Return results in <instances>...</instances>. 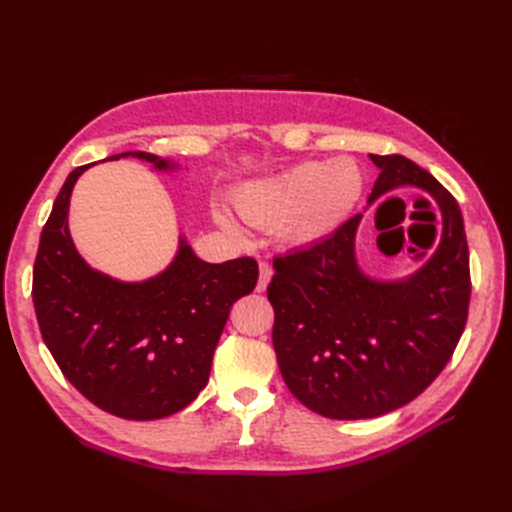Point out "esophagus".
<instances>
[{
	"label": "esophagus",
	"instance_id": "obj_1",
	"mask_svg": "<svg viewBox=\"0 0 512 512\" xmlns=\"http://www.w3.org/2000/svg\"><path fill=\"white\" fill-rule=\"evenodd\" d=\"M271 277H273V269H271L269 262H260V277H258L256 290H258V292L267 290V286H269V282H271Z\"/></svg>",
	"mask_w": 512,
	"mask_h": 512
}]
</instances>
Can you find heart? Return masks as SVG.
Segmentation results:
<instances>
[{"mask_svg":"<svg viewBox=\"0 0 512 512\" xmlns=\"http://www.w3.org/2000/svg\"><path fill=\"white\" fill-rule=\"evenodd\" d=\"M365 192L363 168L352 158L301 162L284 173L250 181L235 194V207L247 222L277 228L294 245H309L342 226ZM215 220L235 230L228 215L215 211Z\"/></svg>","mask_w":512,"mask_h":512,"instance_id":"1","label":"heart"}]
</instances>
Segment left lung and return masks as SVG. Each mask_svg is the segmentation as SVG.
<instances>
[{
  "label": "left lung",
  "instance_id": "1",
  "mask_svg": "<svg viewBox=\"0 0 512 512\" xmlns=\"http://www.w3.org/2000/svg\"><path fill=\"white\" fill-rule=\"evenodd\" d=\"M380 168L367 205L404 185L440 209V241L401 280H376L356 262L354 215L333 235L273 260V348L282 378L303 406L337 421L374 418L410 404L451 361L468 320L470 254L457 200L404 156Z\"/></svg>",
  "mask_w": 512,
  "mask_h": 512
}]
</instances>
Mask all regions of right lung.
I'll return each mask as SVG.
<instances>
[{
	"mask_svg": "<svg viewBox=\"0 0 512 512\" xmlns=\"http://www.w3.org/2000/svg\"><path fill=\"white\" fill-rule=\"evenodd\" d=\"M153 170L177 162L123 151ZM74 168L46 220L34 265V307L42 339L64 376L91 404L128 421H153L190 406L209 382L230 307L256 288L254 258L207 262L179 235L170 265L143 282L91 269L70 237Z\"/></svg>",
	"mask_w": 512,
	"mask_h": 512,
	"instance_id": "add662e5",
	"label": "right lung"
}]
</instances>
